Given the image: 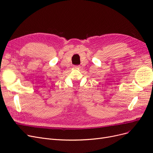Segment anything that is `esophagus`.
I'll return each instance as SVG.
<instances>
[{
	"mask_svg": "<svg viewBox=\"0 0 153 153\" xmlns=\"http://www.w3.org/2000/svg\"><path fill=\"white\" fill-rule=\"evenodd\" d=\"M74 68L75 69H79V68H80V66H74Z\"/></svg>",
	"mask_w": 153,
	"mask_h": 153,
	"instance_id": "obj_1",
	"label": "esophagus"
}]
</instances>
